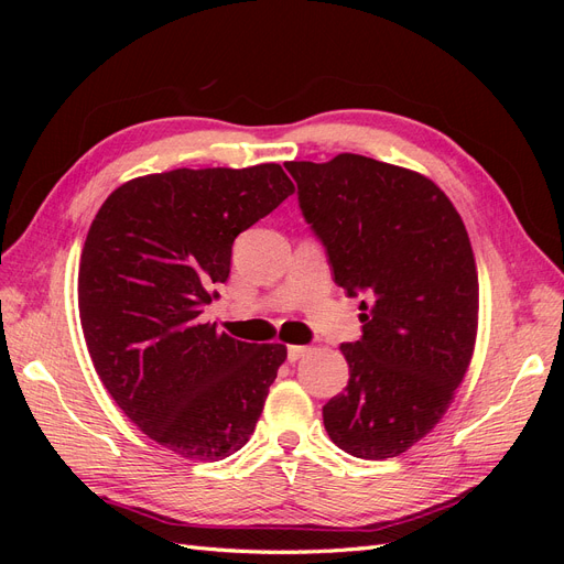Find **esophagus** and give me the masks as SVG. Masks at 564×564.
Segmentation results:
<instances>
[{
	"instance_id": "obj_1",
	"label": "esophagus",
	"mask_w": 564,
	"mask_h": 564,
	"mask_svg": "<svg viewBox=\"0 0 564 564\" xmlns=\"http://www.w3.org/2000/svg\"><path fill=\"white\" fill-rule=\"evenodd\" d=\"M308 352H311L308 346H289L286 357H289V362H296V360H301V357H305Z\"/></svg>"
}]
</instances>
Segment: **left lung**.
I'll use <instances>...</instances> for the list:
<instances>
[{
	"label": "left lung",
	"instance_id": "1",
	"mask_svg": "<svg viewBox=\"0 0 564 564\" xmlns=\"http://www.w3.org/2000/svg\"><path fill=\"white\" fill-rule=\"evenodd\" d=\"M284 166L336 284L365 294L362 338L340 344L350 379L322 406L324 429L350 456H400L445 416L473 360L480 284L466 226L412 169L352 152Z\"/></svg>",
	"mask_w": 564,
	"mask_h": 564
}]
</instances>
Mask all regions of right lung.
Segmentation results:
<instances>
[{"mask_svg":"<svg viewBox=\"0 0 564 564\" xmlns=\"http://www.w3.org/2000/svg\"><path fill=\"white\" fill-rule=\"evenodd\" d=\"M292 193L272 162L174 169L119 185L87 232L77 303L98 379L139 431L183 458L242 449L286 360V346L218 334L199 313L230 275L235 237Z\"/></svg>","mask_w":564,"mask_h":564,"instance_id":"obj_1","label":"right lung"}]
</instances>
